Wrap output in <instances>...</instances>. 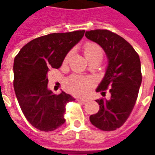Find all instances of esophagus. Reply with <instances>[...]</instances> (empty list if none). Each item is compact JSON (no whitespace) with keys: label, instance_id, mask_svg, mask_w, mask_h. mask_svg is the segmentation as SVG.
Here are the masks:
<instances>
[{"label":"esophagus","instance_id":"1","mask_svg":"<svg viewBox=\"0 0 155 155\" xmlns=\"http://www.w3.org/2000/svg\"><path fill=\"white\" fill-rule=\"evenodd\" d=\"M76 101H77L78 102L81 103V104H84V103H86V102H87V100H85V99H77Z\"/></svg>","mask_w":155,"mask_h":155}]
</instances>
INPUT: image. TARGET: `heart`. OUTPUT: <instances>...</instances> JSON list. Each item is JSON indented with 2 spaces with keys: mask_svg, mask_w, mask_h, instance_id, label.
Returning <instances> with one entry per match:
<instances>
[{
  "mask_svg": "<svg viewBox=\"0 0 155 155\" xmlns=\"http://www.w3.org/2000/svg\"><path fill=\"white\" fill-rule=\"evenodd\" d=\"M84 54L89 62L91 61H99L101 62L104 55V51L99 45L93 42H88L84 45ZM68 58L69 54L64 58V62L68 61ZM93 84L94 82L90 77L81 76L78 74L72 75L65 81L67 91L75 95H84L86 94Z\"/></svg>",
  "mask_w": 155,
  "mask_h": 155,
  "instance_id": "obj_1",
  "label": "heart"
}]
</instances>
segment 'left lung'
<instances>
[{
	"instance_id": "obj_1",
	"label": "left lung",
	"mask_w": 155,
	"mask_h": 155,
	"mask_svg": "<svg viewBox=\"0 0 155 155\" xmlns=\"http://www.w3.org/2000/svg\"><path fill=\"white\" fill-rule=\"evenodd\" d=\"M86 38L100 45L108 59L103 80L96 89L109 99L96 100L100 110L90 116L91 124L104 131L115 130L123 125L132 112L142 82L139 54L131 45L114 32L94 30L85 32Z\"/></svg>"
}]
</instances>
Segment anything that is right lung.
I'll return each mask as SVG.
<instances>
[{
  "mask_svg": "<svg viewBox=\"0 0 155 155\" xmlns=\"http://www.w3.org/2000/svg\"><path fill=\"white\" fill-rule=\"evenodd\" d=\"M84 31L52 33L32 40L14 60V90L23 114L32 126L53 131L64 123L68 102L74 101L61 91L54 94L48 89L50 69H59L68 52L84 36Z\"/></svg>",
  "mask_w": 155,
  "mask_h": 155,
  "instance_id": "1",
  "label": "right lung"
}]
</instances>
